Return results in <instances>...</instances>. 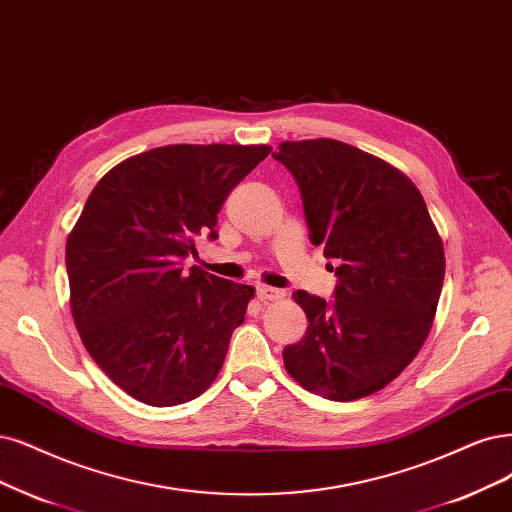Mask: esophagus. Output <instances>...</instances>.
I'll use <instances>...</instances> for the list:
<instances>
[{"instance_id": "obj_1", "label": "esophagus", "mask_w": 512, "mask_h": 512, "mask_svg": "<svg viewBox=\"0 0 512 512\" xmlns=\"http://www.w3.org/2000/svg\"><path fill=\"white\" fill-rule=\"evenodd\" d=\"M282 295H285V291L274 289V287H266V285H259V287H257V297H259L261 301H276V299H280Z\"/></svg>"}]
</instances>
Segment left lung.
<instances>
[{
	"label": "left lung",
	"mask_w": 512,
	"mask_h": 512,
	"mask_svg": "<svg viewBox=\"0 0 512 512\" xmlns=\"http://www.w3.org/2000/svg\"><path fill=\"white\" fill-rule=\"evenodd\" d=\"M299 185L312 244L337 263L331 301L295 291L306 335L282 350L306 390L363 399L418 356L443 289L445 253L422 194L401 170L333 139L274 151Z\"/></svg>",
	"instance_id": "left-lung-1"
}]
</instances>
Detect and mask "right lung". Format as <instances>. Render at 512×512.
Returning a JSON list of instances; mask_svg holds the SVG:
<instances>
[{"label": "right lung", "mask_w": 512, "mask_h": 512, "mask_svg": "<svg viewBox=\"0 0 512 512\" xmlns=\"http://www.w3.org/2000/svg\"><path fill=\"white\" fill-rule=\"evenodd\" d=\"M268 145H166L132 156L92 189L67 238L71 314L88 354L151 407L196 399L225 361L253 287L192 266L217 240L232 189Z\"/></svg>", "instance_id": "obj_1"}]
</instances>
